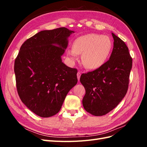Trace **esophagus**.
I'll list each match as a JSON object with an SVG mask.
<instances>
[{
  "mask_svg": "<svg viewBox=\"0 0 147 147\" xmlns=\"http://www.w3.org/2000/svg\"><path fill=\"white\" fill-rule=\"evenodd\" d=\"M80 76H81V72H78L77 73V78H78V80H80Z\"/></svg>",
  "mask_w": 147,
  "mask_h": 147,
  "instance_id": "obj_1",
  "label": "esophagus"
}]
</instances>
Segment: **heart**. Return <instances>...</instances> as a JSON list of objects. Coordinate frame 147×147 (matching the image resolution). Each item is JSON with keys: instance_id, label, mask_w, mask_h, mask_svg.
I'll list each match as a JSON object with an SVG mask.
<instances>
[{"instance_id": "1", "label": "heart", "mask_w": 147, "mask_h": 147, "mask_svg": "<svg viewBox=\"0 0 147 147\" xmlns=\"http://www.w3.org/2000/svg\"><path fill=\"white\" fill-rule=\"evenodd\" d=\"M112 43L105 35L88 34L76 38L73 48L67 50V55L72 61L77 59L78 54H83L82 63L86 68L96 69L103 65L110 54Z\"/></svg>"}]
</instances>
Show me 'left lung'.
<instances>
[{
    "mask_svg": "<svg viewBox=\"0 0 147 147\" xmlns=\"http://www.w3.org/2000/svg\"><path fill=\"white\" fill-rule=\"evenodd\" d=\"M113 48L110 59L99 68L83 74L80 82L85 88L83 107L94 116H102L119 104L126 94L132 59L128 48L112 33Z\"/></svg>",
    "mask_w": 147,
    "mask_h": 147,
    "instance_id": "left-lung-1",
    "label": "left lung"
}]
</instances>
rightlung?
Segmentation results:
<instances>
[{
	"mask_svg": "<svg viewBox=\"0 0 147 147\" xmlns=\"http://www.w3.org/2000/svg\"><path fill=\"white\" fill-rule=\"evenodd\" d=\"M65 28L42 30L25 41L15 61L18 93L23 103L43 118L59 112L69 91L77 83V70L62 62L74 33Z\"/></svg>",
	"mask_w": 147,
	"mask_h": 147,
	"instance_id": "obj_1",
	"label": "right lung"
}]
</instances>
